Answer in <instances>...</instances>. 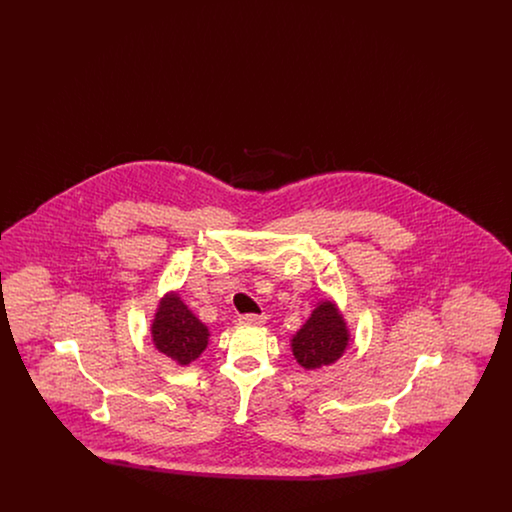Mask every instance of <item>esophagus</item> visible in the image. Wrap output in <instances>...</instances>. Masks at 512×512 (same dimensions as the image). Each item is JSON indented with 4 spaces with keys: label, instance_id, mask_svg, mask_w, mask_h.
Returning <instances> with one entry per match:
<instances>
[{
    "label": "esophagus",
    "instance_id": "34e87169",
    "mask_svg": "<svg viewBox=\"0 0 512 512\" xmlns=\"http://www.w3.org/2000/svg\"><path fill=\"white\" fill-rule=\"evenodd\" d=\"M265 315H253V313H249V315H242L240 317V322H244V324H265Z\"/></svg>",
    "mask_w": 512,
    "mask_h": 512
}]
</instances>
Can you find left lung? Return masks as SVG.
Instances as JSON below:
<instances>
[{"label":"left lung","mask_w":512,"mask_h":512,"mask_svg":"<svg viewBox=\"0 0 512 512\" xmlns=\"http://www.w3.org/2000/svg\"><path fill=\"white\" fill-rule=\"evenodd\" d=\"M349 340L347 324L336 303L326 299L295 332L292 338L293 357L307 370L332 365L345 353Z\"/></svg>","instance_id":"8db88e82"}]
</instances>
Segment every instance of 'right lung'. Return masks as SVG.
<instances>
[{"instance_id":"add662e5","label":"right lung","mask_w":512,"mask_h":512,"mask_svg":"<svg viewBox=\"0 0 512 512\" xmlns=\"http://www.w3.org/2000/svg\"><path fill=\"white\" fill-rule=\"evenodd\" d=\"M151 340L159 353L167 355L176 365L186 366L205 351L209 330L184 305L180 295L171 292L159 301L151 324Z\"/></svg>"}]
</instances>
